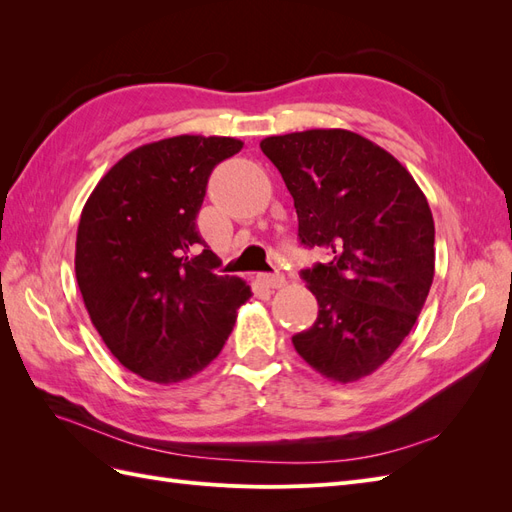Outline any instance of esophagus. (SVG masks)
Segmentation results:
<instances>
[{"mask_svg":"<svg viewBox=\"0 0 512 512\" xmlns=\"http://www.w3.org/2000/svg\"><path fill=\"white\" fill-rule=\"evenodd\" d=\"M258 284L265 288H282L286 284V277L282 273H260Z\"/></svg>","mask_w":512,"mask_h":512,"instance_id":"obj_1","label":"esophagus"}]
</instances>
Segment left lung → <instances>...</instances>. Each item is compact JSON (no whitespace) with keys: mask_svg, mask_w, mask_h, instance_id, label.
<instances>
[{"mask_svg":"<svg viewBox=\"0 0 512 512\" xmlns=\"http://www.w3.org/2000/svg\"><path fill=\"white\" fill-rule=\"evenodd\" d=\"M260 149L294 198L299 239L331 260L301 275L318 301L294 350L333 382L384 365L412 331L436 271L431 209L389 151L350 130L267 136Z\"/></svg>","mask_w":512,"mask_h":512,"instance_id":"1","label":"left lung"}]
</instances>
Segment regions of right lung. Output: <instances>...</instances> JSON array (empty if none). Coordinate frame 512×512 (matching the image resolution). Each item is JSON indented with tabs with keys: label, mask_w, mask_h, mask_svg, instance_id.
<instances>
[{
	"label": "right lung",
	"mask_w": 512,
	"mask_h": 512,
	"mask_svg": "<svg viewBox=\"0 0 512 512\" xmlns=\"http://www.w3.org/2000/svg\"><path fill=\"white\" fill-rule=\"evenodd\" d=\"M243 143L181 134L123 156L87 198L74 271L96 331L115 359L149 382L203 371L252 297L241 277L215 275L196 228L215 164Z\"/></svg>",
	"instance_id": "1"
}]
</instances>
